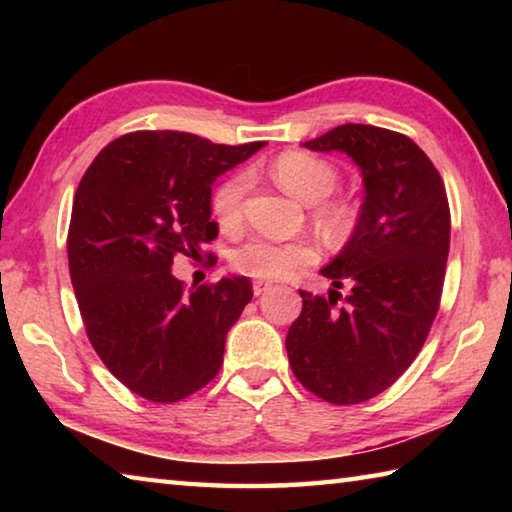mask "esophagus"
<instances>
[{
	"mask_svg": "<svg viewBox=\"0 0 512 512\" xmlns=\"http://www.w3.org/2000/svg\"><path fill=\"white\" fill-rule=\"evenodd\" d=\"M273 284L271 282H266V280H255L253 282V293L255 296H262V293H266L268 289H271Z\"/></svg>",
	"mask_w": 512,
	"mask_h": 512,
	"instance_id": "obj_1",
	"label": "esophagus"
}]
</instances>
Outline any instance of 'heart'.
I'll list each match as a JSON object with an SVG mask.
<instances>
[{
	"instance_id": "b5f03b06",
	"label": "heart",
	"mask_w": 512,
	"mask_h": 512,
	"mask_svg": "<svg viewBox=\"0 0 512 512\" xmlns=\"http://www.w3.org/2000/svg\"><path fill=\"white\" fill-rule=\"evenodd\" d=\"M268 171L275 183L287 189L289 194L305 203H316V219L329 235L343 237L352 230V207L345 201H329L327 198L339 183V171L332 162L307 151H284L271 162ZM246 189L248 176L237 173L214 192L212 212L225 230L239 228ZM316 255V248L305 239L275 241L250 237L232 253V266L239 273L259 277V280H277V277H287L300 266L311 264Z\"/></svg>"
}]
</instances>
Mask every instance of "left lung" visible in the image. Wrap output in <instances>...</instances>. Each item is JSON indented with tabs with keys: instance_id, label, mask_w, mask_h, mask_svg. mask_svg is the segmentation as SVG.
<instances>
[{
	"instance_id": "left-lung-1",
	"label": "left lung",
	"mask_w": 512,
	"mask_h": 512,
	"mask_svg": "<svg viewBox=\"0 0 512 512\" xmlns=\"http://www.w3.org/2000/svg\"><path fill=\"white\" fill-rule=\"evenodd\" d=\"M357 164L363 203L341 253L320 268L327 296L300 291L287 334L293 375L329 404H359L386 391L418 357L443 293L449 205L440 173L406 135L343 124L302 144ZM348 286L346 302L335 307Z\"/></svg>"
}]
</instances>
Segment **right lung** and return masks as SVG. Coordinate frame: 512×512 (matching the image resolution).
Wrapping results in <instances>:
<instances>
[{
  "instance_id": "right-lung-1",
  "label": "right lung",
  "mask_w": 512,
  "mask_h": 512,
  "mask_svg": "<svg viewBox=\"0 0 512 512\" xmlns=\"http://www.w3.org/2000/svg\"><path fill=\"white\" fill-rule=\"evenodd\" d=\"M264 146L137 131L110 142L81 178L67 235L74 293L92 348L144 400H183L221 368L253 287L230 275L187 293L171 264L216 239L214 180Z\"/></svg>"
}]
</instances>
